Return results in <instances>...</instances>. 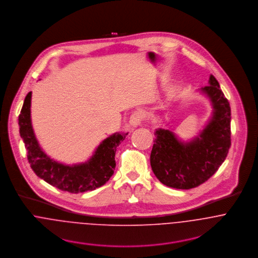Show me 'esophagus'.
Returning <instances> with one entry per match:
<instances>
[{"label": "esophagus", "instance_id": "34e87169", "mask_svg": "<svg viewBox=\"0 0 258 258\" xmlns=\"http://www.w3.org/2000/svg\"><path fill=\"white\" fill-rule=\"evenodd\" d=\"M143 117H144V115H143V112L142 111H136V112H134L132 115H131V117H130V123H131V125L132 126H139L142 122H143Z\"/></svg>", "mask_w": 258, "mask_h": 258}]
</instances>
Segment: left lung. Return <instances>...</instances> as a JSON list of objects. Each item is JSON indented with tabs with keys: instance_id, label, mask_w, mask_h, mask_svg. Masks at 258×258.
<instances>
[{
	"instance_id": "1",
	"label": "left lung",
	"mask_w": 258,
	"mask_h": 258,
	"mask_svg": "<svg viewBox=\"0 0 258 258\" xmlns=\"http://www.w3.org/2000/svg\"><path fill=\"white\" fill-rule=\"evenodd\" d=\"M201 89L211 100L213 116L200 135L181 143L169 130L159 128L150 154L156 178L176 189H192L211 178L225 161L230 147V107L217 79Z\"/></svg>"
}]
</instances>
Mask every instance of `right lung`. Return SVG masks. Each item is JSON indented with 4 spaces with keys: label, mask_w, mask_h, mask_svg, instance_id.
Segmentation results:
<instances>
[{
    "label": "right lung",
    "mask_w": 258,
    "mask_h": 258,
    "mask_svg": "<svg viewBox=\"0 0 258 258\" xmlns=\"http://www.w3.org/2000/svg\"><path fill=\"white\" fill-rule=\"evenodd\" d=\"M30 100L31 92L25 99L19 115V125L33 172L53 187L69 193L92 191L106 184L114 174L116 147L127 134L117 133L103 141L85 163L72 166L58 163L42 151L35 139L30 120Z\"/></svg>",
    "instance_id": "right-lung-1"
}]
</instances>
